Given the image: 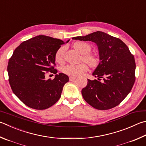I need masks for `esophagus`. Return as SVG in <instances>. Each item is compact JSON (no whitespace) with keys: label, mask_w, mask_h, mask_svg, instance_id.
Wrapping results in <instances>:
<instances>
[{"label":"esophagus","mask_w":146,"mask_h":146,"mask_svg":"<svg viewBox=\"0 0 146 146\" xmlns=\"http://www.w3.org/2000/svg\"><path fill=\"white\" fill-rule=\"evenodd\" d=\"M69 78H70V81H73L76 78V76H70Z\"/></svg>","instance_id":"34e87169"}]
</instances>
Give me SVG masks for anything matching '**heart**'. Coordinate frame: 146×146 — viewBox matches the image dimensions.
I'll use <instances>...</instances> for the list:
<instances>
[{
	"mask_svg": "<svg viewBox=\"0 0 146 146\" xmlns=\"http://www.w3.org/2000/svg\"><path fill=\"white\" fill-rule=\"evenodd\" d=\"M75 48L79 52L80 54H83V59L85 61L88 63L92 67H96L99 64V60L98 58L93 55L88 54L92 49L91 46L86 42H76L74 44ZM65 48L61 47L57 50L55 54V60L58 62H62L64 57V53ZM88 70V66L86 63L82 62L78 64H68L61 68V71L63 73L70 76L79 75L82 73Z\"/></svg>",
	"mask_w": 146,
	"mask_h": 146,
	"instance_id": "b5f03b06",
	"label": "heart"
}]
</instances>
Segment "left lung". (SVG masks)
Returning <instances> with one entry per match:
<instances>
[{
    "label": "left lung",
    "mask_w": 146,
    "mask_h": 146,
    "mask_svg": "<svg viewBox=\"0 0 146 146\" xmlns=\"http://www.w3.org/2000/svg\"><path fill=\"white\" fill-rule=\"evenodd\" d=\"M72 39L91 41L96 44L100 63L82 89L84 99L98 110H108L118 105L127 96L135 81V62L128 47L120 39L102 31ZM101 78L103 79L100 81Z\"/></svg>",
    "instance_id": "1"
}]
</instances>
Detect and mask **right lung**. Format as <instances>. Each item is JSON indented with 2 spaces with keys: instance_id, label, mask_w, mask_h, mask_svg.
Instances as JSON below:
<instances>
[{
  "instance_id": "add662e5",
  "label": "right lung",
  "mask_w": 146,
  "mask_h": 146,
  "mask_svg": "<svg viewBox=\"0 0 146 146\" xmlns=\"http://www.w3.org/2000/svg\"><path fill=\"white\" fill-rule=\"evenodd\" d=\"M64 43L59 39L39 35L23 41L15 50L7 66L9 84L13 93L29 107L46 109L61 96L69 77L57 74L53 66L55 54ZM49 72L56 74L53 80L46 79Z\"/></svg>"
}]
</instances>
